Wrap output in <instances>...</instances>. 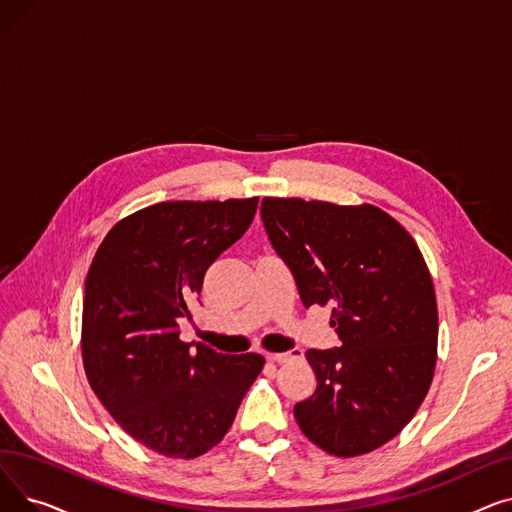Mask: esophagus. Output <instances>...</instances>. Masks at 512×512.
I'll list each match as a JSON object with an SVG mask.
<instances>
[{
  "label": "esophagus",
  "mask_w": 512,
  "mask_h": 512,
  "mask_svg": "<svg viewBox=\"0 0 512 512\" xmlns=\"http://www.w3.org/2000/svg\"><path fill=\"white\" fill-rule=\"evenodd\" d=\"M303 353L299 351V348H290V351H286V353H274V355H270V359L272 361H276V363H286V361H292V359H297V357H301Z\"/></svg>",
  "instance_id": "1"
}]
</instances>
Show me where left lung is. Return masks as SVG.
Instances as JSON below:
<instances>
[{"mask_svg":"<svg viewBox=\"0 0 512 512\" xmlns=\"http://www.w3.org/2000/svg\"><path fill=\"white\" fill-rule=\"evenodd\" d=\"M272 247L309 309L330 307L340 346L305 353L315 392L294 405L303 434L336 456H359L400 434L436 369L438 305L411 234L373 205L261 201Z\"/></svg>","mask_w":512,"mask_h":512,"instance_id":"1","label":"left lung"}]
</instances>
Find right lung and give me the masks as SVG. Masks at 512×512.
I'll list each match as a JSON object with an SVG mask.
<instances>
[{
    "label": "right lung",
    "instance_id": "right-lung-1",
    "mask_svg": "<svg viewBox=\"0 0 512 512\" xmlns=\"http://www.w3.org/2000/svg\"><path fill=\"white\" fill-rule=\"evenodd\" d=\"M257 197L166 201L118 222L85 282L83 361L103 407L149 450L195 459L230 429L265 359L180 340L205 272L245 234Z\"/></svg>",
    "mask_w": 512,
    "mask_h": 512
}]
</instances>
